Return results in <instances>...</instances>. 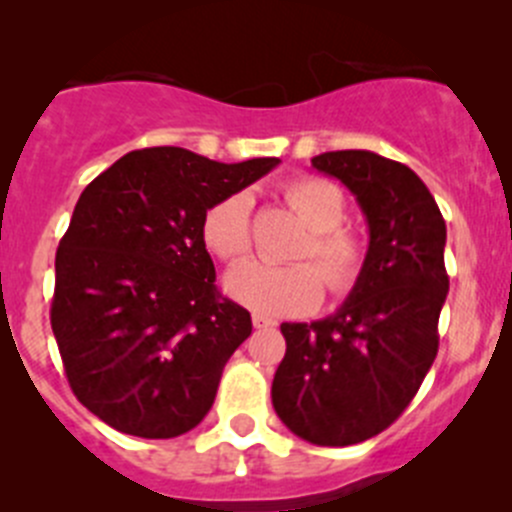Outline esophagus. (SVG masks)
Instances as JSON below:
<instances>
[{"mask_svg": "<svg viewBox=\"0 0 512 512\" xmlns=\"http://www.w3.org/2000/svg\"><path fill=\"white\" fill-rule=\"evenodd\" d=\"M252 326H255V328H272V326H278V323L272 321V318H267V315L255 313V315H252Z\"/></svg>", "mask_w": 512, "mask_h": 512, "instance_id": "1", "label": "esophagus"}]
</instances>
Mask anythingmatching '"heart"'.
<instances>
[{
	"label": "heart",
	"instance_id": "b5f03b06",
	"mask_svg": "<svg viewBox=\"0 0 512 512\" xmlns=\"http://www.w3.org/2000/svg\"><path fill=\"white\" fill-rule=\"evenodd\" d=\"M285 202L308 224V240L300 245L298 265H272L250 260L232 267L224 290L232 300L260 315L308 313L323 298V280L333 295H346L361 278L366 260L364 240L343 227L346 197L333 181L321 176H300L285 184ZM252 199L247 191H234L204 212V247L222 262H237L252 247ZM324 278L321 279L320 275Z\"/></svg>",
	"mask_w": 512,
	"mask_h": 512
}]
</instances>
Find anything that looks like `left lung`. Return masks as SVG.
Listing matches in <instances>:
<instances>
[{
  "label": "left lung",
  "mask_w": 512,
  "mask_h": 512,
  "mask_svg": "<svg viewBox=\"0 0 512 512\" xmlns=\"http://www.w3.org/2000/svg\"><path fill=\"white\" fill-rule=\"evenodd\" d=\"M313 169L336 176L369 222L361 278L346 303L313 323H283L285 358L272 407L318 447L376 437L422 386L437 356L444 270L442 212L409 166L374 151H328Z\"/></svg>",
  "instance_id": "8db88e82"
}]
</instances>
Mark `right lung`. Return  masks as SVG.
Listing matches in <instances>:
<instances>
[{"label": "right lung", "mask_w": 512, "mask_h": 512, "mask_svg": "<svg viewBox=\"0 0 512 512\" xmlns=\"http://www.w3.org/2000/svg\"><path fill=\"white\" fill-rule=\"evenodd\" d=\"M278 164L156 146L85 186L57 247L50 323L70 389L105 424L171 439L207 417L252 321L214 285L202 219Z\"/></svg>", "instance_id": "1"}]
</instances>
